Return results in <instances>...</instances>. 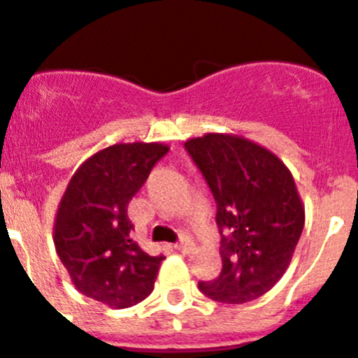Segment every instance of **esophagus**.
I'll list each match as a JSON object with an SVG mask.
<instances>
[{"mask_svg": "<svg viewBox=\"0 0 358 358\" xmlns=\"http://www.w3.org/2000/svg\"><path fill=\"white\" fill-rule=\"evenodd\" d=\"M173 248H176L177 251H181V252H192V251H194V249H195V245H194V242H192V240L182 238L181 242L176 243Z\"/></svg>", "mask_w": 358, "mask_h": 358, "instance_id": "obj_1", "label": "esophagus"}]
</instances>
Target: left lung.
Here are the masks:
<instances>
[{
    "mask_svg": "<svg viewBox=\"0 0 358 358\" xmlns=\"http://www.w3.org/2000/svg\"><path fill=\"white\" fill-rule=\"evenodd\" d=\"M215 202L222 273L199 281L202 294L240 305L264 296L289 268L305 206L285 163L255 141L210 132L185 143Z\"/></svg>",
    "mask_w": 358,
    "mask_h": 358,
    "instance_id": "left-lung-1",
    "label": "left lung"
}]
</instances>
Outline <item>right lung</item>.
<instances>
[{"mask_svg":"<svg viewBox=\"0 0 358 358\" xmlns=\"http://www.w3.org/2000/svg\"><path fill=\"white\" fill-rule=\"evenodd\" d=\"M166 152L163 143L110 145L78 166L59 202L57 255L77 290L110 308L138 305L154 290L164 256L131 238L127 206Z\"/></svg>","mask_w":358,"mask_h":358,"instance_id":"1","label":"right lung"}]
</instances>
